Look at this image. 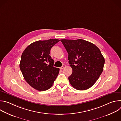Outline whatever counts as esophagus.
Returning a JSON list of instances; mask_svg holds the SVG:
<instances>
[{"label":"esophagus","mask_w":121,"mask_h":121,"mask_svg":"<svg viewBox=\"0 0 121 121\" xmlns=\"http://www.w3.org/2000/svg\"><path fill=\"white\" fill-rule=\"evenodd\" d=\"M65 66H66V65H62V66L61 67H60V68L61 69H63V68H64L65 67Z\"/></svg>","instance_id":"1"}]
</instances>
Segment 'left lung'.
<instances>
[{"instance_id":"1","label":"left lung","mask_w":121,"mask_h":121,"mask_svg":"<svg viewBox=\"0 0 121 121\" xmlns=\"http://www.w3.org/2000/svg\"><path fill=\"white\" fill-rule=\"evenodd\" d=\"M68 54L72 73L68 79L76 90H87L95 84L103 71L105 60L93 43L82 39L60 40Z\"/></svg>"}]
</instances>
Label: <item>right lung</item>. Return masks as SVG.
<instances>
[{
	"instance_id": "obj_1",
	"label": "right lung",
	"mask_w": 121,
	"mask_h": 121,
	"mask_svg": "<svg viewBox=\"0 0 121 121\" xmlns=\"http://www.w3.org/2000/svg\"><path fill=\"white\" fill-rule=\"evenodd\" d=\"M59 41L49 39L35 42L22 54L20 69L26 82L37 91L50 89L59 74V69L54 66V60L49 55L52 47Z\"/></svg>"
}]
</instances>
